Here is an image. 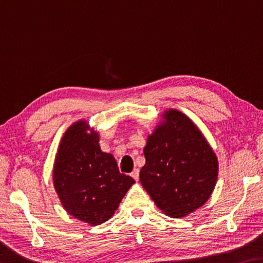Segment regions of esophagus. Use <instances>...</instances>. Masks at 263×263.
Returning a JSON list of instances; mask_svg holds the SVG:
<instances>
[{
  "label": "esophagus",
  "instance_id": "obj_1",
  "mask_svg": "<svg viewBox=\"0 0 263 263\" xmlns=\"http://www.w3.org/2000/svg\"><path fill=\"white\" fill-rule=\"evenodd\" d=\"M131 177L135 179L136 181H138V179H139V170L138 168L133 170V172L131 173Z\"/></svg>",
  "mask_w": 263,
  "mask_h": 263
}]
</instances>
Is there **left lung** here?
I'll return each mask as SVG.
<instances>
[{
  "instance_id": "1",
  "label": "left lung",
  "mask_w": 263,
  "mask_h": 263,
  "mask_svg": "<svg viewBox=\"0 0 263 263\" xmlns=\"http://www.w3.org/2000/svg\"><path fill=\"white\" fill-rule=\"evenodd\" d=\"M162 118L147 137L139 179L166 215L184 218L210 199L218 179V158L182 112L170 109Z\"/></svg>"
}]
</instances>
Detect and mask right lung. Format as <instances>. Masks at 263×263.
I'll list each match as a JSON object with an SVG mask.
<instances>
[{
	"mask_svg": "<svg viewBox=\"0 0 263 263\" xmlns=\"http://www.w3.org/2000/svg\"><path fill=\"white\" fill-rule=\"evenodd\" d=\"M52 179L64 210L92 226L107 221L135 184L130 176L119 172L114 156L102 151L98 132L85 120L72 124L64 133Z\"/></svg>",
	"mask_w": 263,
	"mask_h": 263,
	"instance_id": "1",
	"label": "right lung"
}]
</instances>
